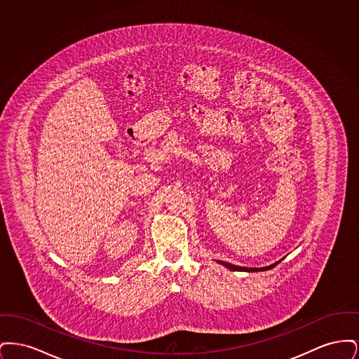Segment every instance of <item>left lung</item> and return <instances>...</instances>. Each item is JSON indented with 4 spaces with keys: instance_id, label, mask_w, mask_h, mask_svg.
Segmentation results:
<instances>
[{
    "instance_id": "obj_1",
    "label": "left lung",
    "mask_w": 359,
    "mask_h": 359,
    "mask_svg": "<svg viewBox=\"0 0 359 359\" xmlns=\"http://www.w3.org/2000/svg\"><path fill=\"white\" fill-rule=\"evenodd\" d=\"M281 261V259H280ZM280 261H277V262H274L272 265H269V266H264V268H243V266H237V265H231V264H229V262H223L221 261V264L224 265L226 268H229V269H231V271H242V272H259V271H268V269H272L274 268L277 264H280Z\"/></svg>"
}]
</instances>
